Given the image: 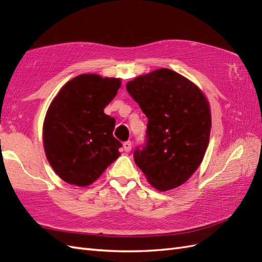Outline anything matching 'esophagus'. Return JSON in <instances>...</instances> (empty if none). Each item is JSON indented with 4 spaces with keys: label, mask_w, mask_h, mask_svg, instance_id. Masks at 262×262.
I'll return each mask as SVG.
<instances>
[{
    "label": "esophagus",
    "mask_w": 262,
    "mask_h": 262,
    "mask_svg": "<svg viewBox=\"0 0 262 262\" xmlns=\"http://www.w3.org/2000/svg\"><path fill=\"white\" fill-rule=\"evenodd\" d=\"M123 148H124V150L126 153H130L131 152V149H132V143L130 141H126V142H124L123 143Z\"/></svg>",
    "instance_id": "34e87169"
}]
</instances>
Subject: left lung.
<instances>
[{
	"mask_svg": "<svg viewBox=\"0 0 262 262\" xmlns=\"http://www.w3.org/2000/svg\"><path fill=\"white\" fill-rule=\"evenodd\" d=\"M126 91L148 119L147 143L134 152L136 164L160 191L184 185L209 145L212 120L207 96L169 69L137 76L126 83Z\"/></svg>",
	"mask_w": 262,
	"mask_h": 262,
	"instance_id": "8db88e82",
	"label": "left lung"
}]
</instances>
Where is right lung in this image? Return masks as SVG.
<instances>
[{
  "mask_svg": "<svg viewBox=\"0 0 262 262\" xmlns=\"http://www.w3.org/2000/svg\"><path fill=\"white\" fill-rule=\"evenodd\" d=\"M121 78L81 74L61 87L47 110L42 126L46 157L70 185L87 187L120 156L114 138L116 120L104 113Z\"/></svg>",
  "mask_w": 262,
  "mask_h": 262,
  "instance_id": "add662e5",
  "label": "right lung"
}]
</instances>
